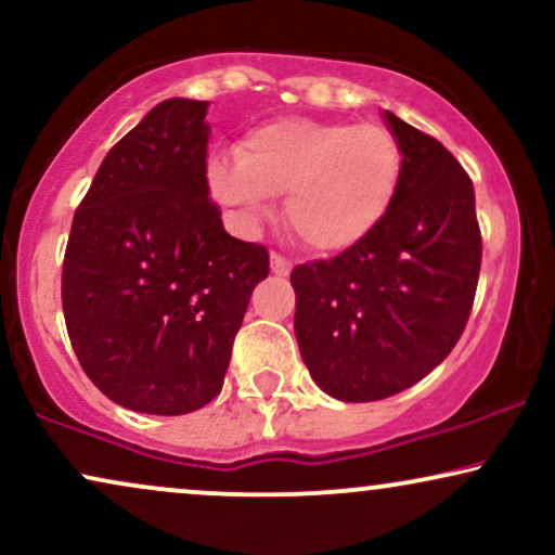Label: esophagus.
Instances as JSON below:
<instances>
[{
    "label": "esophagus",
    "mask_w": 555,
    "mask_h": 555,
    "mask_svg": "<svg viewBox=\"0 0 555 555\" xmlns=\"http://www.w3.org/2000/svg\"><path fill=\"white\" fill-rule=\"evenodd\" d=\"M271 271L276 273V276H289L292 261H286V258L279 254H271Z\"/></svg>",
    "instance_id": "esophagus-1"
}]
</instances>
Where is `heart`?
I'll list each match as a JSON object with an SVG mask.
<instances>
[{"label": "heart", "instance_id": "b5f03b06", "mask_svg": "<svg viewBox=\"0 0 555 555\" xmlns=\"http://www.w3.org/2000/svg\"><path fill=\"white\" fill-rule=\"evenodd\" d=\"M402 168V145L384 125L286 117L250 130L235 158H209L207 186L243 225L261 222L271 196L286 194V225L301 245L338 256L382 225Z\"/></svg>", "mask_w": 555, "mask_h": 555}]
</instances>
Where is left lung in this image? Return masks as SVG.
<instances>
[{
	"label": "left lung",
	"mask_w": 555,
	"mask_h": 555,
	"mask_svg": "<svg viewBox=\"0 0 555 555\" xmlns=\"http://www.w3.org/2000/svg\"><path fill=\"white\" fill-rule=\"evenodd\" d=\"M382 117L404 153L395 205L356 248L292 271L301 361L340 402L399 395L443 363L481 269L468 173L435 138Z\"/></svg>",
	"instance_id": "left-lung-1"
}]
</instances>
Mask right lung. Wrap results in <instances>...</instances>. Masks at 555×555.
<instances>
[{"mask_svg": "<svg viewBox=\"0 0 555 555\" xmlns=\"http://www.w3.org/2000/svg\"><path fill=\"white\" fill-rule=\"evenodd\" d=\"M209 102L173 96L107 153L76 209L61 297L81 369L112 402L186 415L220 395L263 245L228 235L207 186Z\"/></svg>", "mask_w": 555, "mask_h": 555, "instance_id": "add662e5", "label": "right lung"}]
</instances>
